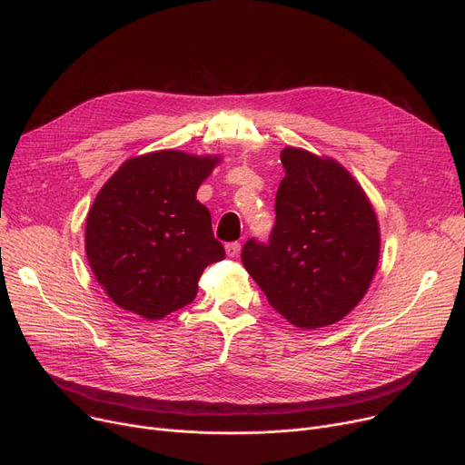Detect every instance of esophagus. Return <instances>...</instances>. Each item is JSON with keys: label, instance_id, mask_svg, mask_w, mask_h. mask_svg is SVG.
<instances>
[{"label": "esophagus", "instance_id": "esophagus-1", "mask_svg": "<svg viewBox=\"0 0 465 465\" xmlns=\"http://www.w3.org/2000/svg\"><path fill=\"white\" fill-rule=\"evenodd\" d=\"M239 251H241V243H237V241H233V243H228V245H226V254H228L230 258L237 256Z\"/></svg>", "mask_w": 465, "mask_h": 465}]
</instances>
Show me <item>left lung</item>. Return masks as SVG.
Returning a JSON list of instances; mask_svg holds the SVG:
<instances>
[{"label":"left lung","instance_id":"obj_1","mask_svg":"<svg viewBox=\"0 0 465 465\" xmlns=\"http://www.w3.org/2000/svg\"><path fill=\"white\" fill-rule=\"evenodd\" d=\"M268 243L249 239L241 260L270 306L300 329L344 319L365 296L380 256V228L367 193L331 157L281 152Z\"/></svg>","mask_w":465,"mask_h":465}]
</instances>
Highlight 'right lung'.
<instances>
[{"mask_svg": "<svg viewBox=\"0 0 465 465\" xmlns=\"http://www.w3.org/2000/svg\"><path fill=\"white\" fill-rule=\"evenodd\" d=\"M220 157L161 150L127 159L87 214L85 251L100 287L144 319L192 304L203 270L224 260L195 199Z\"/></svg>", "mask_w": 465, "mask_h": 465, "instance_id": "right-lung-1", "label": "right lung"}]
</instances>
